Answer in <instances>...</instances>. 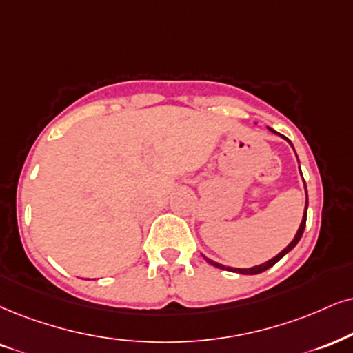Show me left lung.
Masks as SVG:
<instances>
[{
	"label": "left lung",
	"mask_w": 353,
	"mask_h": 353,
	"mask_svg": "<svg viewBox=\"0 0 353 353\" xmlns=\"http://www.w3.org/2000/svg\"><path fill=\"white\" fill-rule=\"evenodd\" d=\"M270 130H272V132H275V130H273V129H270ZM285 139H286V137H285ZM286 141H288V139H286ZM288 142H290V141H288ZM290 143H291V142H290ZM304 186H306V185H304ZM306 196H307V194H306ZM306 214H307V199H306V210H304V216H303L301 225H299V229H298L296 236H294V239H293V241H291V243H290L288 247H286L285 250H281L280 254H278L276 256H273L272 260H268V262H265V263H262V265H256V267H252V268H230V267H224V265H221V263L212 262V260L208 259V256H204V259H206V262H208V263L214 265V267L221 268V270H228V272L242 273V275H256V273H262V272H265V270H268L270 267H273V265H275V263L278 262V260L283 259V256H285L286 254H288V252H290L291 249H294V245H296V243L299 242V239H301V236H303L304 228H306Z\"/></svg>",
	"instance_id": "left-lung-1"
}]
</instances>
